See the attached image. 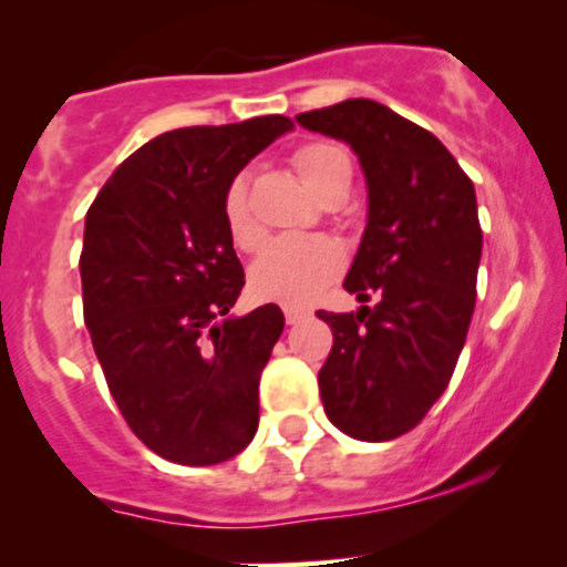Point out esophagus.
Segmentation results:
<instances>
[{
    "label": "esophagus",
    "instance_id": "obj_1",
    "mask_svg": "<svg viewBox=\"0 0 567 567\" xmlns=\"http://www.w3.org/2000/svg\"><path fill=\"white\" fill-rule=\"evenodd\" d=\"M305 316H308V313H305V310H300V308H286V310H284V318H286V323H289V327H295V323H300Z\"/></svg>",
    "mask_w": 567,
    "mask_h": 567
}]
</instances>
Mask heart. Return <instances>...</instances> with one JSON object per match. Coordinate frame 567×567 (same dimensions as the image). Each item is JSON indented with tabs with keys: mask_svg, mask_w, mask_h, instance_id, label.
I'll return each mask as SVG.
<instances>
[{
	"mask_svg": "<svg viewBox=\"0 0 567 567\" xmlns=\"http://www.w3.org/2000/svg\"><path fill=\"white\" fill-rule=\"evenodd\" d=\"M291 163H295L305 187L318 200L337 189L351 187V157L337 144H305L295 152ZM221 216H225V227L235 246L257 249L262 244V230L251 216L244 176L227 184L225 198H221ZM342 265H346L342 249L327 235H286V238L272 240L251 265V295L262 302L305 308L321 295L323 286L340 276Z\"/></svg>",
	"mask_w": 567,
	"mask_h": 567,
	"instance_id": "obj_1",
	"label": "heart"
}]
</instances>
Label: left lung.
I'll list each match as a JSON object with an SVG mask.
<instances>
[{"label":"left lung","mask_w":567,"mask_h":567,"mask_svg":"<svg viewBox=\"0 0 567 567\" xmlns=\"http://www.w3.org/2000/svg\"><path fill=\"white\" fill-rule=\"evenodd\" d=\"M346 142L367 182V227L346 289L374 308L318 318L334 346L318 372L342 434L388 442L423 421L447 388L476 300L482 230L474 184L434 133L369 99L297 114Z\"/></svg>","instance_id":"1"}]
</instances>
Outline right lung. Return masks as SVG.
<instances>
[{"label":"right lung","instance_id":"right-lung-1","mask_svg":"<svg viewBox=\"0 0 567 567\" xmlns=\"http://www.w3.org/2000/svg\"><path fill=\"white\" fill-rule=\"evenodd\" d=\"M291 128L265 114L161 133L117 165L85 216L93 351L131 431L165 461L214 466L257 434L259 378L284 313L262 305L230 316L246 281L221 198Z\"/></svg>","mask_w":567,"mask_h":567}]
</instances>
